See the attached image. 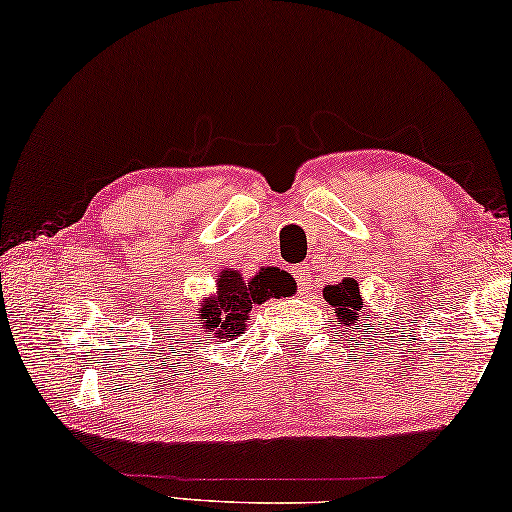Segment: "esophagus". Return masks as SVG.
Listing matches in <instances>:
<instances>
[{
    "label": "esophagus",
    "instance_id": "1",
    "mask_svg": "<svg viewBox=\"0 0 512 512\" xmlns=\"http://www.w3.org/2000/svg\"><path fill=\"white\" fill-rule=\"evenodd\" d=\"M295 279H297V286H299V290L301 292H306L308 290V286H311V270H308L306 265H299V267H295Z\"/></svg>",
    "mask_w": 512,
    "mask_h": 512
}]
</instances>
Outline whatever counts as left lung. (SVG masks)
<instances>
[{
  "label": "left lung",
  "mask_w": 512,
  "mask_h": 512,
  "mask_svg": "<svg viewBox=\"0 0 512 512\" xmlns=\"http://www.w3.org/2000/svg\"><path fill=\"white\" fill-rule=\"evenodd\" d=\"M324 301H329L335 311V320L342 326H354L363 320V295H360V288L356 279L345 276L335 286H326L322 290Z\"/></svg>",
  "instance_id": "1"
}]
</instances>
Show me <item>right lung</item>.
<instances>
[{"instance_id":"right-lung-1","label":"right lung","mask_w":512,"mask_h":512,"mask_svg":"<svg viewBox=\"0 0 512 512\" xmlns=\"http://www.w3.org/2000/svg\"><path fill=\"white\" fill-rule=\"evenodd\" d=\"M295 292V279L279 267H261L254 276H245L236 267H224L217 274L215 292L201 299L197 324L204 333H213L217 342H229L247 331L251 306H261L272 297H290Z\"/></svg>"}]
</instances>
